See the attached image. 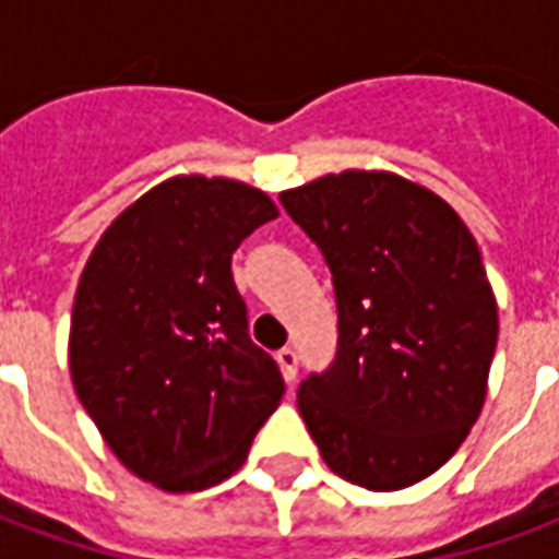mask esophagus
Here are the masks:
<instances>
[{
	"mask_svg": "<svg viewBox=\"0 0 559 559\" xmlns=\"http://www.w3.org/2000/svg\"><path fill=\"white\" fill-rule=\"evenodd\" d=\"M275 359H278V368H281V374H284V380H287V383H293V380H296V374H299V356H296V350L284 347V350L275 356Z\"/></svg>",
	"mask_w": 559,
	"mask_h": 559,
	"instance_id": "esophagus-1",
	"label": "esophagus"
}]
</instances>
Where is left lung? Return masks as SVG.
Here are the masks:
<instances>
[{
  "mask_svg": "<svg viewBox=\"0 0 559 559\" xmlns=\"http://www.w3.org/2000/svg\"><path fill=\"white\" fill-rule=\"evenodd\" d=\"M326 257L338 353L299 413L341 479L401 491L455 455L479 419L497 299L479 245L443 197L389 170L326 173L281 191Z\"/></svg>",
  "mask_w": 559,
  "mask_h": 559,
  "instance_id": "obj_1",
  "label": "left lung"
}]
</instances>
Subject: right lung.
Here are the masks:
<instances>
[{
    "mask_svg": "<svg viewBox=\"0 0 559 559\" xmlns=\"http://www.w3.org/2000/svg\"><path fill=\"white\" fill-rule=\"evenodd\" d=\"M278 218L260 188L170 176L102 233L80 275L71 383L104 443L160 491L218 485L242 467L284 380L248 338L230 260Z\"/></svg>",
    "mask_w": 559,
    "mask_h": 559,
    "instance_id": "obj_1",
    "label": "right lung"
}]
</instances>
